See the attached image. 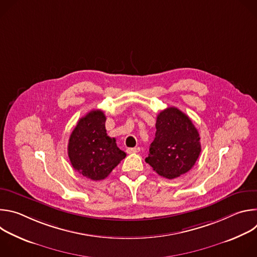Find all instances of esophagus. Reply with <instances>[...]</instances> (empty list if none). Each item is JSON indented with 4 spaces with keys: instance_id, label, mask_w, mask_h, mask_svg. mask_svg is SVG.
<instances>
[{
    "instance_id": "34e87169",
    "label": "esophagus",
    "mask_w": 257,
    "mask_h": 257,
    "mask_svg": "<svg viewBox=\"0 0 257 257\" xmlns=\"http://www.w3.org/2000/svg\"><path fill=\"white\" fill-rule=\"evenodd\" d=\"M127 154H136V153H139L140 152V148H130V149H127Z\"/></svg>"
}]
</instances>
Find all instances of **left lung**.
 <instances>
[{
  "mask_svg": "<svg viewBox=\"0 0 257 257\" xmlns=\"http://www.w3.org/2000/svg\"><path fill=\"white\" fill-rule=\"evenodd\" d=\"M156 128L145 162L168 179L191 170L200 155L201 145L199 133L190 118L175 106L167 107L158 115Z\"/></svg>",
  "mask_w": 257,
  "mask_h": 257,
  "instance_id": "obj_1",
  "label": "left lung"
}]
</instances>
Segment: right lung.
<instances>
[{
    "label": "right lung",
    "mask_w": 257,
    "mask_h": 257,
    "mask_svg": "<svg viewBox=\"0 0 257 257\" xmlns=\"http://www.w3.org/2000/svg\"><path fill=\"white\" fill-rule=\"evenodd\" d=\"M105 120L102 111L92 109L78 121L68 143L72 167L93 181L106 178L126 157L116 139L107 136Z\"/></svg>",
    "instance_id": "1"
}]
</instances>
